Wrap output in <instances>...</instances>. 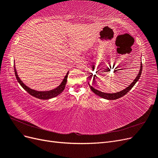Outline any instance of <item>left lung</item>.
Masks as SVG:
<instances>
[{
  "instance_id": "8db88e82",
  "label": "left lung",
  "mask_w": 158,
  "mask_h": 158,
  "mask_svg": "<svg viewBox=\"0 0 158 158\" xmlns=\"http://www.w3.org/2000/svg\"><path fill=\"white\" fill-rule=\"evenodd\" d=\"M142 62H141V64H140V71H139V73H138V76H136V78L134 80L133 82L131 83V84L129 85V86H128L127 88H125V89H123L122 91H121V92H117V93H113V94H107V93H104V92H100V91L95 89L94 88H93L92 85H91L89 84V86L90 88V89H92V92L95 94L96 95H99V97H101L103 99H108V100H114V99H118L120 98L123 96H124L125 94H127L129 91H130L132 87L135 85V84L136 83L137 81L139 80L140 76H141V73H142Z\"/></svg>"
}]
</instances>
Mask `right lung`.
Instances as JSON below:
<instances>
[{"instance_id":"right-lung-1","label":"right lung","mask_w":158,"mask_h":158,"mask_svg":"<svg viewBox=\"0 0 158 158\" xmlns=\"http://www.w3.org/2000/svg\"><path fill=\"white\" fill-rule=\"evenodd\" d=\"M14 73H15L16 78L18 80V82H19V84L21 85V86L23 89H24L26 92H27L31 95H32V96L35 97L36 98L40 99H49L57 96V95H59L60 93H62V92H63V91L64 89L65 85L66 84V81H67L69 72L66 73L64 78L63 80V82H62V83L59 85L58 87L56 88L55 89H52V90L46 91V92H39V91L32 89L30 88H28L27 86H26V85L22 82V81L20 79V78L18 77L16 70L15 69V66H14Z\"/></svg>"}]
</instances>
